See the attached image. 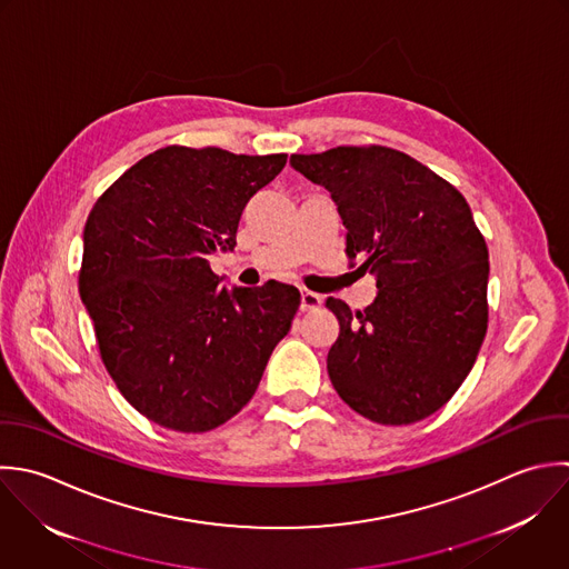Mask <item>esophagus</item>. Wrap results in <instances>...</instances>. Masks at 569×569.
<instances>
[{
  "label": "esophagus",
  "mask_w": 569,
  "mask_h": 569,
  "mask_svg": "<svg viewBox=\"0 0 569 569\" xmlns=\"http://www.w3.org/2000/svg\"><path fill=\"white\" fill-rule=\"evenodd\" d=\"M321 303H323V297H321V295L310 292V290H301V312L317 310V308H321Z\"/></svg>",
  "instance_id": "34e87169"
}]
</instances>
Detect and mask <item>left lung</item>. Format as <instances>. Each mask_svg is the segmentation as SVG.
Here are the masks:
<instances>
[{
    "label": "left lung",
    "instance_id": "1",
    "mask_svg": "<svg viewBox=\"0 0 569 569\" xmlns=\"http://www.w3.org/2000/svg\"><path fill=\"white\" fill-rule=\"evenodd\" d=\"M290 163L330 192L348 257L377 274L366 310L326 301L341 328L328 352L337 395L383 426L435 415L470 375L488 330V246L466 197L386 146H339Z\"/></svg>",
    "mask_w": 569,
    "mask_h": 569
}]
</instances>
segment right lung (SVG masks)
I'll list each match as a JSON object with an SVG mask.
<instances>
[{
	"instance_id": "right-lung-1",
	"label": "right lung",
	"mask_w": 569,
	"mask_h": 569,
	"mask_svg": "<svg viewBox=\"0 0 569 569\" xmlns=\"http://www.w3.org/2000/svg\"><path fill=\"white\" fill-rule=\"evenodd\" d=\"M286 159L166 146L88 214L79 295L108 375L157 426L208 432L232 419L292 326L295 286L228 290L208 263L237 246L246 203Z\"/></svg>"
}]
</instances>
